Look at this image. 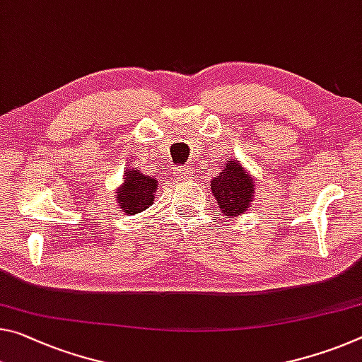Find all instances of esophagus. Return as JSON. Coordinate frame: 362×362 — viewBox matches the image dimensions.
I'll return each mask as SVG.
<instances>
[{"mask_svg": "<svg viewBox=\"0 0 362 362\" xmlns=\"http://www.w3.org/2000/svg\"><path fill=\"white\" fill-rule=\"evenodd\" d=\"M188 172H190V169H188V168H179V177L182 180L188 179Z\"/></svg>", "mask_w": 362, "mask_h": 362, "instance_id": "esophagus-1", "label": "esophagus"}]
</instances>
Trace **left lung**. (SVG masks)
Masks as SVG:
<instances>
[{"label":"left lung","instance_id":"1","mask_svg":"<svg viewBox=\"0 0 362 362\" xmlns=\"http://www.w3.org/2000/svg\"><path fill=\"white\" fill-rule=\"evenodd\" d=\"M211 190L219 204V214L237 217L251 208L255 198V182L238 160L230 159L211 180ZM227 222V221H226Z\"/></svg>","mask_w":362,"mask_h":362}]
</instances>
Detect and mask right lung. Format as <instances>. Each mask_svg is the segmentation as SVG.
<instances>
[{
    "label": "right lung",
    "mask_w": 362,
    "mask_h": 362,
    "mask_svg": "<svg viewBox=\"0 0 362 362\" xmlns=\"http://www.w3.org/2000/svg\"><path fill=\"white\" fill-rule=\"evenodd\" d=\"M158 190V180L145 175L136 169H130L125 174L124 185L116 192L120 209L127 214H136L150 208Z\"/></svg>",
    "instance_id": "add662e5"
}]
</instances>
